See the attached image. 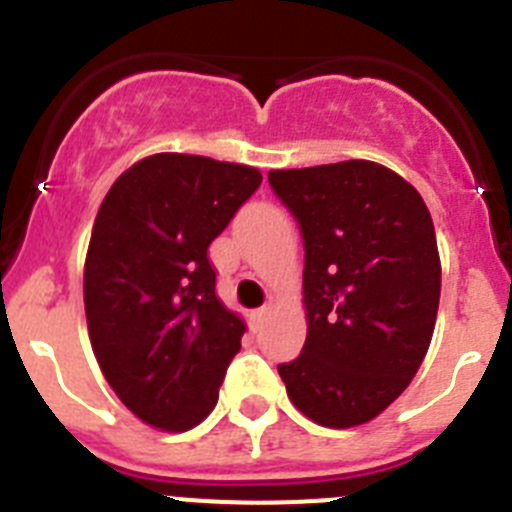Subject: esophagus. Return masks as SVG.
Returning <instances> with one entry per match:
<instances>
[{"label": "esophagus", "instance_id": "34e87169", "mask_svg": "<svg viewBox=\"0 0 512 512\" xmlns=\"http://www.w3.org/2000/svg\"><path fill=\"white\" fill-rule=\"evenodd\" d=\"M266 315H269V307H259V310H253V320H256V323H264L266 320Z\"/></svg>", "mask_w": 512, "mask_h": 512}]
</instances>
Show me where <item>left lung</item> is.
Listing matches in <instances>:
<instances>
[{
    "label": "left lung",
    "instance_id": "left-lung-1",
    "mask_svg": "<svg viewBox=\"0 0 512 512\" xmlns=\"http://www.w3.org/2000/svg\"><path fill=\"white\" fill-rule=\"evenodd\" d=\"M269 184L305 246L307 338L279 377L315 423L361 425L402 395L431 346L441 297L431 212L374 161L269 171Z\"/></svg>",
    "mask_w": 512,
    "mask_h": 512
}]
</instances>
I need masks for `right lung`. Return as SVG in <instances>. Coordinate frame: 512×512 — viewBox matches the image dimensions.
<instances>
[{
	"mask_svg": "<svg viewBox=\"0 0 512 512\" xmlns=\"http://www.w3.org/2000/svg\"><path fill=\"white\" fill-rule=\"evenodd\" d=\"M261 187L259 169L156 153L112 184L84 266V310L104 379L164 431L212 413L246 325L215 295L207 248Z\"/></svg>",
	"mask_w": 512,
	"mask_h": 512,
	"instance_id": "obj_1",
	"label": "right lung"
}]
</instances>
